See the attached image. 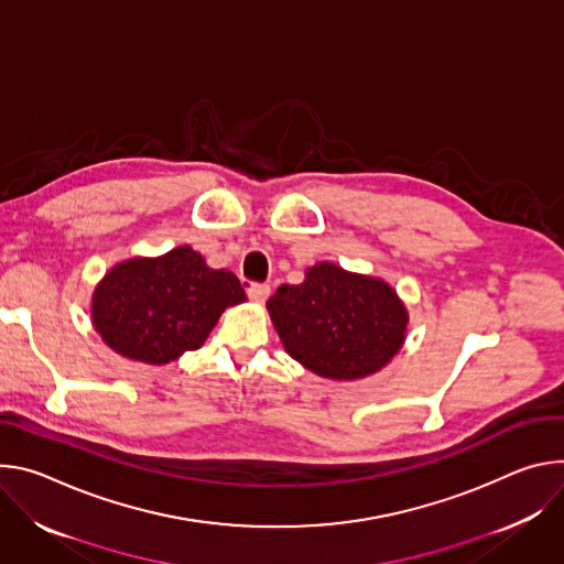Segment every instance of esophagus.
Segmentation results:
<instances>
[{
  "label": "esophagus",
  "instance_id": "obj_1",
  "mask_svg": "<svg viewBox=\"0 0 564 564\" xmlns=\"http://www.w3.org/2000/svg\"><path fill=\"white\" fill-rule=\"evenodd\" d=\"M246 293H248V297L253 300V302H264L271 295V286L264 284V282H250L246 286Z\"/></svg>",
  "mask_w": 564,
  "mask_h": 564
}]
</instances>
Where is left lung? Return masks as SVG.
Here are the masks:
<instances>
[{"label": "left lung", "mask_w": 564, "mask_h": 564, "mask_svg": "<svg viewBox=\"0 0 564 564\" xmlns=\"http://www.w3.org/2000/svg\"><path fill=\"white\" fill-rule=\"evenodd\" d=\"M269 311L286 351L336 381L362 379L388 365L408 325L390 284L329 262L308 269L302 284L280 286Z\"/></svg>", "instance_id": "8db88e82"}]
</instances>
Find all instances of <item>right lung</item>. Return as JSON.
<instances>
[{"mask_svg": "<svg viewBox=\"0 0 564 564\" xmlns=\"http://www.w3.org/2000/svg\"><path fill=\"white\" fill-rule=\"evenodd\" d=\"M246 300L230 271L208 269L191 246L113 267L94 293V327L124 358L163 365L204 345L221 311Z\"/></svg>", "mask_w": 564, "mask_h": 564, "instance_id": "add662e5", "label": "right lung"}]
</instances>
